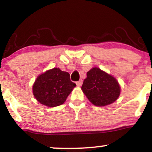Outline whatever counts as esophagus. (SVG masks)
Listing matches in <instances>:
<instances>
[{"mask_svg":"<svg viewBox=\"0 0 152 152\" xmlns=\"http://www.w3.org/2000/svg\"><path fill=\"white\" fill-rule=\"evenodd\" d=\"M81 84H82V80H79V81L76 82V85H77L78 87L81 86Z\"/></svg>","mask_w":152,"mask_h":152,"instance_id":"1","label":"esophagus"}]
</instances>
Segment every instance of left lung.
<instances>
[{"label":"left lung","mask_w":152,"mask_h":152,"mask_svg":"<svg viewBox=\"0 0 152 152\" xmlns=\"http://www.w3.org/2000/svg\"><path fill=\"white\" fill-rule=\"evenodd\" d=\"M81 89L90 102L97 106L112 104L121 92L117 80L96 67L87 72Z\"/></svg>","instance_id":"8db88e82"}]
</instances>
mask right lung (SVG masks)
I'll list each match as a JSON object with an SVG mask.
<instances>
[{
    "instance_id": "1",
    "label": "right lung",
    "mask_w": 152,
    "mask_h": 152,
    "mask_svg": "<svg viewBox=\"0 0 152 152\" xmlns=\"http://www.w3.org/2000/svg\"><path fill=\"white\" fill-rule=\"evenodd\" d=\"M76 86L69 73L54 68L38 76L33 86V94L40 104L55 107L66 102Z\"/></svg>"
}]
</instances>
